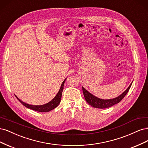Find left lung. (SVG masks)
<instances>
[{
  "mask_svg": "<svg viewBox=\"0 0 148 148\" xmlns=\"http://www.w3.org/2000/svg\"><path fill=\"white\" fill-rule=\"evenodd\" d=\"M132 84H130L129 87L125 90L122 95L118 96L117 97L114 98V99H101L99 98L96 97V96H93L91 93H89L88 91H86L83 87H82L84 97L85 98V100L88 103L89 105L95 107V108H99V109H105L108 108L111 106H112L117 103L120 102L123 99V98L126 96L127 92H128Z\"/></svg>",
  "mask_w": 148,
  "mask_h": 148,
  "instance_id": "obj_1",
  "label": "left lung"
}]
</instances>
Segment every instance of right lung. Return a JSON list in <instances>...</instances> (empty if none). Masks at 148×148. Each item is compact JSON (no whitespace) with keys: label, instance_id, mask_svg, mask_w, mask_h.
<instances>
[{"label":"right lung","instance_id":"1","mask_svg":"<svg viewBox=\"0 0 148 148\" xmlns=\"http://www.w3.org/2000/svg\"><path fill=\"white\" fill-rule=\"evenodd\" d=\"M66 79V78H65V79L63 82V83H62L60 90H59V92H58L56 96L54 98H53V99L51 102H49L47 103V104H46L44 105H41V106L29 105L28 104H26V103H25L23 102H22L16 96H15L16 97L17 99L24 106L27 107V108L32 109V110H35V111L39 112H49V111L53 110V109H55L56 107H57L58 106H59V104H60V101H61L62 91H63V89H64V83L65 82Z\"/></svg>","mask_w":148,"mask_h":148}]
</instances>
